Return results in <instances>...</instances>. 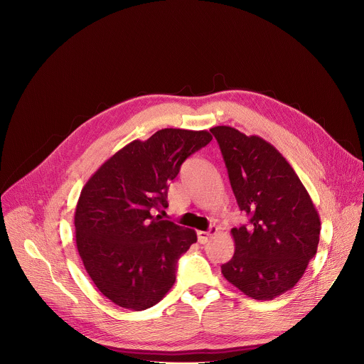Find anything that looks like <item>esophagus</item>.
<instances>
[{
    "label": "esophagus",
    "instance_id": "esophagus-1",
    "mask_svg": "<svg viewBox=\"0 0 364 364\" xmlns=\"http://www.w3.org/2000/svg\"><path fill=\"white\" fill-rule=\"evenodd\" d=\"M217 231H218V230H217L215 225H211L208 231H198V232H197L198 242H200V244H207V242L210 241V238L217 234Z\"/></svg>",
    "mask_w": 364,
    "mask_h": 364
}]
</instances>
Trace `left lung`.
<instances>
[{
  "label": "left lung",
  "instance_id": "8db88e82",
  "mask_svg": "<svg viewBox=\"0 0 364 364\" xmlns=\"http://www.w3.org/2000/svg\"><path fill=\"white\" fill-rule=\"evenodd\" d=\"M210 132L220 144L238 207L250 217L248 224L231 230L235 252L221 272L247 296L271 301L292 289L316 255L319 214L271 143L230 126Z\"/></svg>",
  "mask_w": 364,
  "mask_h": 364
}]
</instances>
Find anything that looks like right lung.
<instances>
[{
    "mask_svg": "<svg viewBox=\"0 0 364 364\" xmlns=\"http://www.w3.org/2000/svg\"><path fill=\"white\" fill-rule=\"evenodd\" d=\"M211 140L207 130L161 129L126 144L83 186L75 211L77 252L95 287L117 306L144 311L174 285L177 261L197 234L151 210L168 207V183Z\"/></svg>",
    "mask_w": 364,
    "mask_h": 364,
    "instance_id": "right-lung-1",
    "label": "right lung"
}]
</instances>
